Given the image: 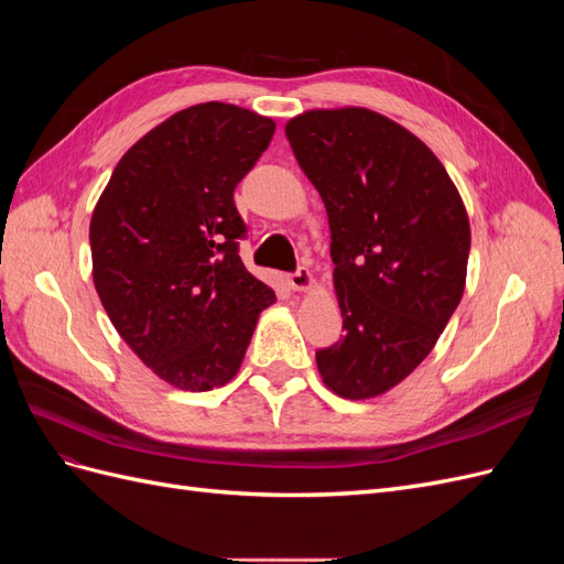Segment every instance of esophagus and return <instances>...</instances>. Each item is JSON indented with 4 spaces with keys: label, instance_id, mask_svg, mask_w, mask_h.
<instances>
[{
    "label": "esophagus",
    "instance_id": "obj_1",
    "mask_svg": "<svg viewBox=\"0 0 564 564\" xmlns=\"http://www.w3.org/2000/svg\"><path fill=\"white\" fill-rule=\"evenodd\" d=\"M286 282H289V286L296 289V292H301V289H308L313 284V275L308 268H296L294 272H289Z\"/></svg>",
    "mask_w": 564,
    "mask_h": 564
}]
</instances>
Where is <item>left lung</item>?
I'll return each instance as SVG.
<instances>
[{"label": "left lung", "mask_w": 564, "mask_h": 564, "mask_svg": "<svg viewBox=\"0 0 564 564\" xmlns=\"http://www.w3.org/2000/svg\"><path fill=\"white\" fill-rule=\"evenodd\" d=\"M327 207L346 336L315 352L340 398L381 395L433 350L464 296L470 226L445 166L414 133L365 108L286 124Z\"/></svg>", "instance_id": "left-lung-1"}]
</instances>
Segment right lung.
I'll return each mask as SVG.
<instances>
[{
  "label": "right lung",
  "instance_id": "1",
  "mask_svg": "<svg viewBox=\"0 0 564 564\" xmlns=\"http://www.w3.org/2000/svg\"><path fill=\"white\" fill-rule=\"evenodd\" d=\"M275 122L228 104L169 117L119 160L89 228L94 284L129 348L185 390L228 383L275 292L240 259L235 187Z\"/></svg>",
  "mask_w": 564,
  "mask_h": 564
}]
</instances>
